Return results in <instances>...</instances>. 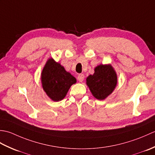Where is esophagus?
Returning a JSON list of instances; mask_svg holds the SVG:
<instances>
[{"label":"esophagus","mask_w":155,"mask_h":155,"mask_svg":"<svg viewBox=\"0 0 155 155\" xmlns=\"http://www.w3.org/2000/svg\"><path fill=\"white\" fill-rule=\"evenodd\" d=\"M84 76L83 74H79L77 77V79L79 82H83L84 80Z\"/></svg>","instance_id":"1"}]
</instances>
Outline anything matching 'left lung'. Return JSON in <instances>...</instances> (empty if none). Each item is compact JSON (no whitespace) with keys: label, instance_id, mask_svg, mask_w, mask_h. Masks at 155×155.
Segmentation results:
<instances>
[{"label":"left lung","instance_id":"left-lung-1","mask_svg":"<svg viewBox=\"0 0 155 155\" xmlns=\"http://www.w3.org/2000/svg\"><path fill=\"white\" fill-rule=\"evenodd\" d=\"M117 84V74L110 64L98 66L94 69V73L87 78V84L98 100H104L111 94Z\"/></svg>","mask_w":155,"mask_h":155}]
</instances>
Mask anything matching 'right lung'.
Segmentation results:
<instances>
[{
  "label": "right lung",
  "mask_w": 155,
  "mask_h": 155,
  "mask_svg": "<svg viewBox=\"0 0 155 155\" xmlns=\"http://www.w3.org/2000/svg\"><path fill=\"white\" fill-rule=\"evenodd\" d=\"M42 88L52 101L63 99L76 78L65 71L63 67L50 58L46 63L41 74Z\"/></svg>",
  "instance_id": "1"
}]
</instances>
